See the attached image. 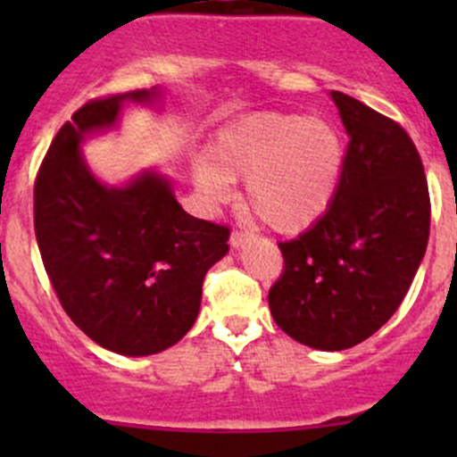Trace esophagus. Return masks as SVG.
Segmentation results:
<instances>
[{"label": "esophagus", "mask_w": 457, "mask_h": 457, "mask_svg": "<svg viewBox=\"0 0 457 457\" xmlns=\"http://www.w3.org/2000/svg\"><path fill=\"white\" fill-rule=\"evenodd\" d=\"M247 238H250V234L243 232V229H232V234H229V245L241 247Z\"/></svg>", "instance_id": "1"}]
</instances>
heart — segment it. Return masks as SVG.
<instances>
[{
	"label": "heart",
	"instance_id": "1",
	"mask_svg": "<svg viewBox=\"0 0 457 457\" xmlns=\"http://www.w3.org/2000/svg\"><path fill=\"white\" fill-rule=\"evenodd\" d=\"M345 165L338 128L307 114L258 112L223 128L196 168L207 201L232 195L245 179V205L267 228L294 234L316 223L334 201Z\"/></svg>",
	"mask_w": 457,
	"mask_h": 457
}]
</instances>
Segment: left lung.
I'll list each match as a JSON object with an SVG mask.
<instances>
[{
  "label": "left lung",
  "instance_id": "1",
  "mask_svg": "<svg viewBox=\"0 0 457 457\" xmlns=\"http://www.w3.org/2000/svg\"><path fill=\"white\" fill-rule=\"evenodd\" d=\"M349 135L334 201L307 232L280 241L270 287L276 325L307 347L340 352L376 334L407 296L427 252L431 199L403 126L331 90Z\"/></svg>",
  "mask_w": 457,
  "mask_h": 457
}]
</instances>
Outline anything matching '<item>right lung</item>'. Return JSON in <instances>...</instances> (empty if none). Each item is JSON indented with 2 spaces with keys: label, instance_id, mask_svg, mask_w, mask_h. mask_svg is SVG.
I'll list each match as a JSON object with an SVG mask.
<instances>
[{
  "label": "right lung",
  "instance_id": "1",
  "mask_svg": "<svg viewBox=\"0 0 457 457\" xmlns=\"http://www.w3.org/2000/svg\"><path fill=\"white\" fill-rule=\"evenodd\" d=\"M132 90L81 105L54 135L35 179V237L63 312L87 338L123 356L172 347L195 325L207 270L229 250L228 225L195 219L147 172L105 187L79 141L112 126Z\"/></svg>",
  "mask_w": 457,
  "mask_h": 457
}]
</instances>
